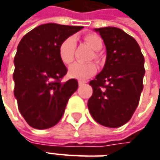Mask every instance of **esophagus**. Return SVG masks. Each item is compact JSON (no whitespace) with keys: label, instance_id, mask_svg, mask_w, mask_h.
<instances>
[{"label":"esophagus","instance_id":"34e87169","mask_svg":"<svg viewBox=\"0 0 160 160\" xmlns=\"http://www.w3.org/2000/svg\"><path fill=\"white\" fill-rule=\"evenodd\" d=\"M84 83H85L84 81H81V80H79V81H78V84H79V85H83V84H84Z\"/></svg>","mask_w":160,"mask_h":160}]
</instances>
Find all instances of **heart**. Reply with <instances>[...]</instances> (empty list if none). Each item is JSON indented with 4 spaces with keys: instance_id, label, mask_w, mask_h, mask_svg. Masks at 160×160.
Masks as SVG:
<instances>
[{
    "instance_id": "b5f03b06",
    "label": "heart",
    "mask_w": 160,
    "mask_h": 160,
    "mask_svg": "<svg viewBox=\"0 0 160 160\" xmlns=\"http://www.w3.org/2000/svg\"><path fill=\"white\" fill-rule=\"evenodd\" d=\"M86 43L93 50H100L102 46V38L95 34H87L83 37ZM76 38L74 36H68L62 41L58 46L59 58L65 64H70L74 60V52L76 48ZM97 67L93 63H82L77 62L70 66L68 74L73 78L80 80H85L95 75Z\"/></svg>"
}]
</instances>
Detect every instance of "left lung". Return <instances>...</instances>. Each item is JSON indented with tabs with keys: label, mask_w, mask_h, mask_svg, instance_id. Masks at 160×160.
<instances>
[{
	"label": "left lung",
	"mask_w": 160,
	"mask_h": 160,
	"mask_svg": "<svg viewBox=\"0 0 160 160\" xmlns=\"http://www.w3.org/2000/svg\"><path fill=\"white\" fill-rule=\"evenodd\" d=\"M103 39L107 58L100 74L90 82L88 108L97 123L119 127L131 119L143 89L144 57L135 39L112 27L95 29Z\"/></svg>",
	"instance_id": "1"
}]
</instances>
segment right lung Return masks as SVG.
I'll use <instances>...</instances> for the list:
<instances>
[{
    "label": "right lung",
    "instance_id": "add662e5",
    "mask_svg": "<svg viewBox=\"0 0 160 160\" xmlns=\"http://www.w3.org/2000/svg\"><path fill=\"white\" fill-rule=\"evenodd\" d=\"M82 28L44 24L28 32L18 43L14 58V95L23 118L35 129L58 124L68 99L77 90L76 79L61 83L68 69L59 58L58 46Z\"/></svg>",
    "mask_w": 160,
    "mask_h": 160
}]
</instances>
